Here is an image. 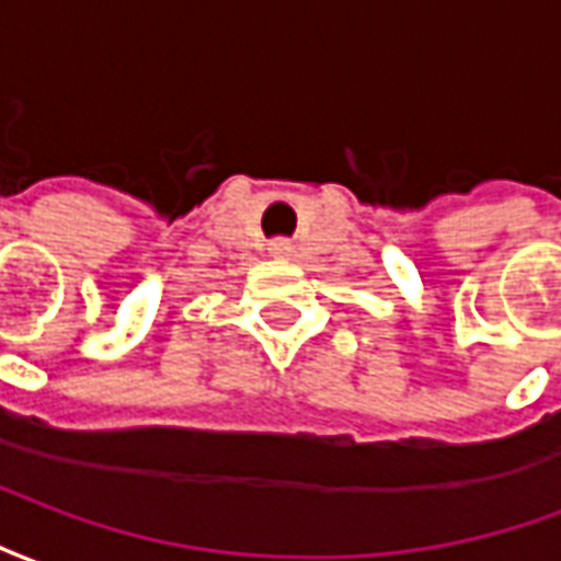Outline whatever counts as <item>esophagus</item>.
Instances as JSON below:
<instances>
[{"instance_id": "1", "label": "esophagus", "mask_w": 561, "mask_h": 561, "mask_svg": "<svg viewBox=\"0 0 561 561\" xmlns=\"http://www.w3.org/2000/svg\"><path fill=\"white\" fill-rule=\"evenodd\" d=\"M291 240H285V237H279V240H273V243H270V255L273 257H288L291 255Z\"/></svg>"}]
</instances>
